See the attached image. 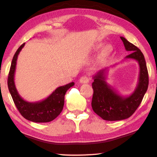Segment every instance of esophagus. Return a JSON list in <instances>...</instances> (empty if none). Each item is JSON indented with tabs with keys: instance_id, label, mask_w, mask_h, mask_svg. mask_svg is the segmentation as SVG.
Masks as SVG:
<instances>
[{
	"instance_id": "esophagus-1",
	"label": "esophagus",
	"mask_w": 157,
	"mask_h": 157,
	"mask_svg": "<svg viewBox=\"0 0 157 157\" xmlns=\"http://www.w3.org/2000/svg\"><path fill=\"white\" fill-rule=\"evenodd\" d=\"M90 79L88 76H82L80 77V83H88L89 82Z\"/></svg>"
}]
</instances>
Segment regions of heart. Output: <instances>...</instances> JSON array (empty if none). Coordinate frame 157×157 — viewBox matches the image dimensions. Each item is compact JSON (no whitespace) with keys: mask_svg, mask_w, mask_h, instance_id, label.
Here are the masks:
<instances>
[{"mask_svg":"<svg viewBox=\"0 0 157 157\" xmlns=\"http://www.w3.org/2000/svg\"><path fill=\"white\" fill-rule=\"evenodd\" d=\"M104 44L102 43H100V44H97L96 46H94L93 48L94 52H97L100 51V49L102 48ZM113 52V47L111 45H105L103 48H102L101 53H100V57H101L102 60H105L106 58L109 57L110 55H111Z\"/></svg>","mask_w":157,"mask_h":157,"instance_id":"heart-1","label":"heart"}]
</instances>
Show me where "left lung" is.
Masks as SVG:
<instances>
[{
	"label": "left lung",
	"instance_id": "8db88e82",
	"mask_svg": "<svg viewBox=\"0 0 157 157\" xmlns=\"http://www.w3.org/2000/svg\"><path fill=\"white\" fill-rule=\"evenodd\" d=\"M120 38L126 51L131 52L125 58L132 59L138 63L140 75L136 89L128 96H122L106 82L109 68L100 70L94 75L92 109L102 120L108 121H117L130 117L140 105L148 87V73L143 54L125 37H120Z\"/></svg>",
	"mask_w": 157,
	"mask_h": 157
}]
</instances>
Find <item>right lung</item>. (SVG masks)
I'll return each mask as SVG.
<instances>
[{"label":"right lung","instance_id":"add662e5","mask_svg":"<svg viewBox=\"0 0 157 157\" xmlns=\"http://www.w3.org/2000/svg\"><path fill=\"white\" fill-rule=\"evenodd\" d=\"M24 45L23 44L20 46L12 58L7 82L9 91L17 110L25 119L34 122H51L61 113L63 109L65 94L68 89L75 85V82L57 88L49 96L41 101L31 102L23 100L16 89L15 73L17 57Z\"/></svg>","mask_w":157,"mask_h":157}]
</instances>
